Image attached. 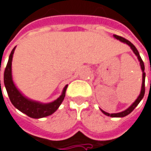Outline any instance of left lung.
Wrapping results in <instances>:
<instances>
[{
    "label": "left lung",
    "mask_w": 151,
    "mask_h": 151,
    "mask_svg": "<svg viewBox=\"0 0 151 151\" xmlns=\"http://www.w3.org/2000/svg\"><path fill=\"white\" fill-rule=\"evenodd\" d=\"M114 37H115L116 39H118V40H119L121 42H123L126 43L127 44L128 46H130L131 48H132V50H133V52L135 53V55L137 56L138 60L140 61V64H141V68L142 69V72H143V74H142V91H141V93L139 95V96L138 98L136 100L134 103L132 104V105H131L130 107L128 109H127L126 110H124L123 112H120V113H117V114H109V113H106L105 111H103V110H101L103 114H105V115L107 116H110V117H113V118H118V117H125V116H127V114H129L131 112H132L133 111V109H134L137 105L140 103V101H142V98L144 97V95H145V73L144 72V70H145V65H144V63H143V60H142V58L140 56V54L138 52L137 49L136 48V46L132 44V43L129 42L128 40L127 39L123 38L122 37H120V36L118 35H114Z\"/></svg>",
    "instance_id": "8db88e82"
}]
</instances>
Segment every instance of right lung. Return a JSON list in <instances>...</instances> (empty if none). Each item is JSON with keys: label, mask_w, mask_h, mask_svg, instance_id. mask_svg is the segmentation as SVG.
Listing matches in <instances>:
<instances>
[{"label": "right lung", "mask_w": 151, "mask_h": 151, "mask_svg": "<svg viewBox=\"0 0 151 151\" xmlns=\"http://www.w3.org/2000/svg\"><path fill=\"white\" fill-rule=\"evenodd\" d=\"M14 49H15V47L12 50L11 53L9 55V60H8L5 72H4V84H5L6 89L7 91V93H8L11 103L13 104L15 108L20 110L21 112L27 114L28 117L33 118V119L44 118V117L52 114L54 112H55L57 110L59 106L61 105L62 101H64L65 96V91H66L68 85L65 86L60 96L58 98L57 100H55L49 104H42L40 102L31 101L24 96L17 89L16 86H14L13 80H12L11 65H12V58H13Z\"/></svg>", "instance_id": "right-lung-1"}]
</instances>
